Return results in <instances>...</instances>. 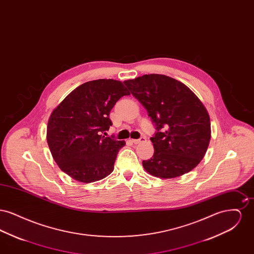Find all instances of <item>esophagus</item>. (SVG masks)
Here are the masks:
<instances>
[{
    "mask_svg": "<svg viewBox=\"0 0 254 254\" xmlns=\"http://www.w3.org/2000/svg\"><path fill=\"white\" fill-rule=\"evenodd\" d=\"M132 144H135V145H137V144H140V143H142V142H145V137H142L141 139H131V140H129Z\"/></svg>",
    "mask_w": 254,
    "mask_h": 254,
    "instance_id": "1",
    "label": "esophagus"
}]
</instances>
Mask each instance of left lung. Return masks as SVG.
<instances>
[{"instance_id":"left-lung-1","label":"left lung","mask_w":254,"mask_h":254,"mask_svg":"<svg viewBox=\"0 0 254 254\" xmlns=\"http://www.w3.org/2000/svg\"><path fill=\"white\" fill-rule=\"evenodd\" d=\"M124 84L156 127L150 138L153 156L143 161L145 171L171 179L196 168L211 137L209 115L200 99L180 81L162 74H145Z\"/></svg>"}]
</instances>
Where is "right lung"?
Instances as JSON below:
<instances>
[{
    "mask_svg": "<svg viewBox=\"0 0 254 254\" xmlns=\"http://www.w3.org/2000/svg\"><path fill=\"white\" fill-rule=\"evenodd\" d=\"M130 93L120 81L99 79L79 85L53 109L47 141L61 170L81 183L109 176L125 141L105 137L112 123L109 112Z\"/></svg>",
    "mask_w": 254,
    "mask_h": 254,
    "instance_id": "right-lung-1",
    "label": "right lung"
}]
</instances>
